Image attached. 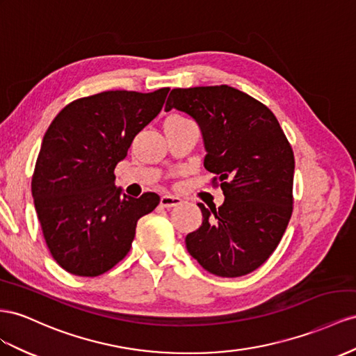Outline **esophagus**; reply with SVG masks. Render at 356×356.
<instances>
[{
	"mask_svg": "<svg viewBox=\"0 0 356 356\" xmlns=\"http://www.w3.org/2000/svg\"><path fill=\"white\" fill-rule=\"evenodd\" d=\"M181 204H182V200L179 197H177V196L165 195V196H161V199H160V205L163 208H168V209L169 208H174V207H178Z\"/></svg>",
	"mask_w": 356,
	"mask_h": 356,
	"instance_id": "1",
	"label": "esophagus"
}]
</instances>
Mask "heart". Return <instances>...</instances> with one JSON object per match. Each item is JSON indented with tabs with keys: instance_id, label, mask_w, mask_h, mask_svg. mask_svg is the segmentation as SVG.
Listing matches in <instances>:
<instances>
[{
	"instance_id": "obj_1",
	"label": "heart",
	"mask_w": 356,
	"mask_h": 356,
	"mask_svg": "<svg viewBox=\"0 0 356 356\" xmlns=\"http://www.w3.org/2000/svg\"><path fill=\"white\" fill-rule=\"evenodd\" d=\"M169 118H177V120H179V118H182V117H179V115H170Z\"/></svg>"
}]
</instances>
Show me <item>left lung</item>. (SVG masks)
<instances>
[{
	"mask_svg": "<svg viewBox=\"0 0 356 356\" xmlns=\"http://www.w3.org/2000/svg\"><path fill=\"white\" fill-rule=\"evenodd\" d=\"M170 109L197 122L204 166L225 195L218 208L197 204L204 220L186 236L188 253L218 277L257 270L280 243L293 209V151L275 115L227 85L172 90Z\"/></svg>",
	"mask_w": 356,
	"mask_h": 356,
	"instance_id": "obj_1",
	"label": "left lung"
}]
</instances>
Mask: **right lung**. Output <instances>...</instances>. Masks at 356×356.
Wrapping results in <instances>:
<instances>
[{"instance_id": "add662e5", "label": "right lung", "mask_w": 356, "mask_h": 356, "mask_svg": "<svg viewBox=\"0 0 356 356\" xmlns=\"http://www.w3.org/2000/svg\"><path fill=\"white\" fill-rule=\"evenodd\" d=\"M169 88L104 91L67 104L44 133L31 191L47 248L63 270L97 277L130 252L138 220L160 197L121 195L115 166L160 113Z\"/></svg>"}]
</instances>
